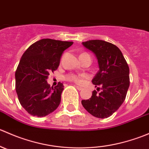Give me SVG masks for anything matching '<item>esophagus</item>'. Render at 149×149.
Instances as JSON below:
<instances>
[{
  "label": "esophagus",
  "instance_id": "obj_1",
  "mask_svg": "<svg viewBox=\"0 0 149 149\" xmlns=\"http://www.w3.org/2000/svg\"><path fill=\"white\" fill-rule=\"evenodd\" d=\"M75 87H76V88H77L78 90H79V91H80V90H81V89H82V87L79 86H76V85H75Z\"/></svg>",
  "mask_w": 149,
  "mask_h": 149
}]
</instances>
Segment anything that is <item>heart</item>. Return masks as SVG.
<instances>
[{"label":"heart","instance_id":"obj_1","mask_svg":"<svg viewBox=\"0 0 149 149\" xmlns=\"http://www.w3.org/2000/svg\"><path fill=\"white\" fill-rule=\"evenodd\" d=\"M66 79L68 81H70L75 82V83H79V82L81 81L80 76H77V75H74V74L68 75V76H66Z\"/></svg>","mask_w":149,"mask_h":149}]
</instances>
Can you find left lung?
Instances as JSON below:
<instances>
[{
	"label": "left lung",
	"mask_w": 149,
	"mask_h": 149,
	"mask_svg": "<svg viewBox=\"0 0 149 149\" xmlns=\"http://www.w3.org/2000/svg\"><path fill=\"white\" fill-rule=\"evenodd\" d=\"M82 45L94 54L100 70L91 81L97 91H93L91 98L82 100L81 104L93 116L107 118L125 100L130 86L129 67L120 49L112 43L94 40Z\"/></svg>",
	"instance_id": "8db88e82"
}]
</instances>
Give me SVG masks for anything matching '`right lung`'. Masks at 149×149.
Here are the masks:
<instances>
[{
  "instance_id": "obj_1",
  "label": "right lung",
  "mask_w": 149,
  "mask_h": 149,
  "mask_svg": "<svg viewBox=\"0 0 149 149\" xmlns=\"http://www.w3.org/2000/svg\"><path fill=\"white\" fill-rule=\"evenodd\" d=\"M73 42L42 39L24 52L15 73L16 91L21 105L31 115L45 117L59 106L63 84L51 87L47 81L57 70L65 49Z\"/></svg>"
}]
</instances>
